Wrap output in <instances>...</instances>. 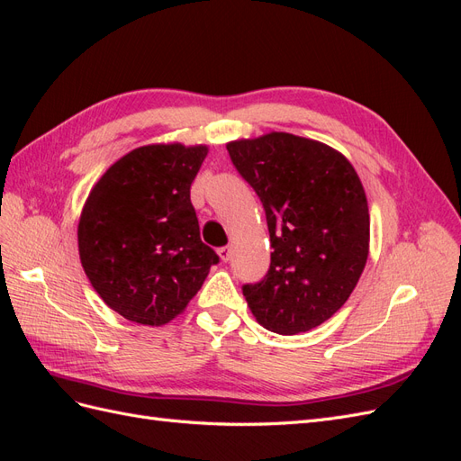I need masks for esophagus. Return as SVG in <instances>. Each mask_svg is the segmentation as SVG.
I'll use <instances>...</instances> for the list:
<instances>
[{"instance_id": "34e87169", "label": "esophagus", "mask_w": 461, "mask_h": 461, "mask_svg": "<svg viewBox=\"0 0 461 461\" xmlns=\"http://www.w3.org/2000/svg\"><path fill=\"white\" fill-rule=\"evenodd\" d=\"M230 256H232V252H230V248L229 246H222V248H219V258H221V261H229L230 259Z\"/></svg>"}]
</instances>
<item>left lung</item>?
I'll list each match as a JSON object with an SVG mask.
<instances>
[{
    "label": "left lung",
    "mask_w": 461,
    "mask_h": 461,
    "mask_svg": "<svg viewBox=\"0 0 461 461\" xmlns=\"http://www.w3.org/2000/svg\"><path fill=\"white\" fill-rule=\"evenodd\" d=\"M236 171L263 203L271 265L242 286L267 330L298 334L350 298L369 254L364 186L342 153L310 138L271 132L227 144Z\"/></svg>",
    "instance_id": "left-lung-1"
}]
</instances>
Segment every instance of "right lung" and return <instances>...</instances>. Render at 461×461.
<instances>
[{"instance_id": "right-lung-1", "label": "right lung", "mask_w": 461, "mask_h": 461, "mask_svg": "<svg viewBox=\"0 0 461 461\" xmlns=\"http://www.w3.org/2000/svg\"><path fill=\"white\" fill-rule=\"evenodd\" d=\"M205 146L136 148L97 180L78 222L82 267L124 319L165 325L202 288L213 248L202 242L190 186Z\"/></svg>"}]
</instances>
